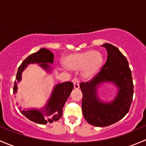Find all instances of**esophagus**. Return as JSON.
Here are the masks:
<instances>
[{
    "label": "esophagus",
    "mask_w": 146,
    "mask_h": 146,
    "mask_svg": "<svg viewBox=\"0 0 146 146\" xmlns=\"http://www.w3.org/2000/svg\"><path fill=\"white\" fill-rule=\"evenodd\" d=\"M73 84H74V88L78 89L79 88V81L78 79H73Z\"/></svg>",
    "instance_id": "esophagus-1"
}]
</instances>
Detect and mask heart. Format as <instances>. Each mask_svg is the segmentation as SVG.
Segmentation results:
<instances>
[{
    "label": "heart",
    "mask_w": 146,
    "mask_h": 146,
    "mask_svg": "<svg viewBox=\"0 0 146 146\" xmlns=\"http://www.w3.org/2000/svg\"><path fill=\"white\" fill-rule=\"evenodd\" d=\"M104 62L103 55L98 50H85L66 55L62 64L71 71L81 70L84 79H90L95 76L101 69Z\"/></svg>",
    "instance_id": "heart-1"
}]
</instances>
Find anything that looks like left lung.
<instances>
[{
  "label": "left lung",
  "mask_w": 146,
  "mask_h": 146,
  "mask_svg": "<svg viewBox=\"0 0 146 146\" xmlns=\"http://www.w3.org/2000/svg\"><path fill=\"white\" fill-rule=\"evenodd\" d=\"M106 48L108 58L102 70L88 82L80 84L83 94L82 112L89 124L104 127L115 124L128 113L133 94L131 71L127 58L117 47L110 43L102 45ZM112 82L118 88V95L110 103L97 97L99 84Z\"/></svg>",
  "instance_id": "8db88e82"
}]
</instances>
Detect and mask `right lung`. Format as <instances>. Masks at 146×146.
Returning <instances> with one entry per match:
<instances>
[{
  "mask_svg": "<svg viewBox=\"0 0 146 146\" xmlns=\"http://www.w3.org/2000/svg\"><path fill=\"white\" fill-rule=\"evenodd\" d=\"M53 59V53L48 49L43 48H40L36 52L31 54L29 56H28L18 68L16 75L17 81L15 82L13 87L14 94L17 93V82H19L21 81L22 72L27 67L29 64H39L40 67H41L43 70L50 72L51 67L48 63L52 64ZM73 88V83L70 82L57 84L54 87L46 107L43 108V110H39L37 109L27 110L25 109L21 110V108H19L21 110V113L31 121L40 124H46L48 122L52 123V121H58L62 116V108L71 94ZM46 116H49V117L46 118Z\"/></svg>",
  "mask_w": 146,
  "mask_h": 146,
  "instance_id": "add662e5",
  "label": "right lung"
}]
</instances>
